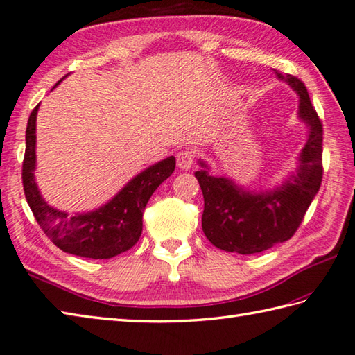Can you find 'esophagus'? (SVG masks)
Wrapping results in <instances>:
<instances>
[{
	"instance_id": "1",
	"label": "esophagus",
	"mask_w": 355,
	"mask_h": 355,
	"mask_svg": "<svg viewBox=\"0 0 355 355\" xmlns=\"http://www.w3.org/2000/svg\"><path fill=\"white\" fill-rule=\"evenodd\" d=\"M193 159H196V154H193L192 150H189V149L182 150V152H180V154L177 155V164H178V168L183 169V171L191 169L192 164H193Z\"/></svg>"
}]
</instances>
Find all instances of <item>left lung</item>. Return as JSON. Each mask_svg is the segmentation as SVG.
Returning <instances> with one entry per match:
<instances>
[{"instance_id":"obj_1","label":"left lung","mask_w":355,"mask_h":355,"mask_svg":"<svg viewBox=\"0 0 355 355\" xmlns=\"http://www.w3.org/2000/svg\"><path fill=\"white\" fill-rule=\"evenodd\" d=\"M300 96L302 120L309 126L308 141L300 154V166L282 187L266 193H252L231 180L196 172L205 198L201 217L203 232L214 246L226 252H263L289 240L302 225L308 207L320 189L323 178V124L302 80L275 71ZM206 168L205 163H200Z\"/></svg>"}]
</instances>
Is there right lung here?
I'll return each mask as SVG.
<instances>
[{"label":"right lung","mask_w":355,"mask_h":355,"mask_svg":"<svg viewBox=\"0 0 355 355\" xmlns=\"http://www.w3.org/2000/svg\"><path fill=\"white\" fill-rule=\"evenodd\" d=\"M38 106L32 110L27 121L26 152L21 173L24 196L37 223L62 252L94 260L112 259L126 252L140 239L144 207L157 187L172 175L175 169V158H166L138 173L107 205L94 212L69 215L53 209L40 196L33 175L37 138L35 123Z\"/></svg>","instance_id":"right-lung-1"}]
</instances>
